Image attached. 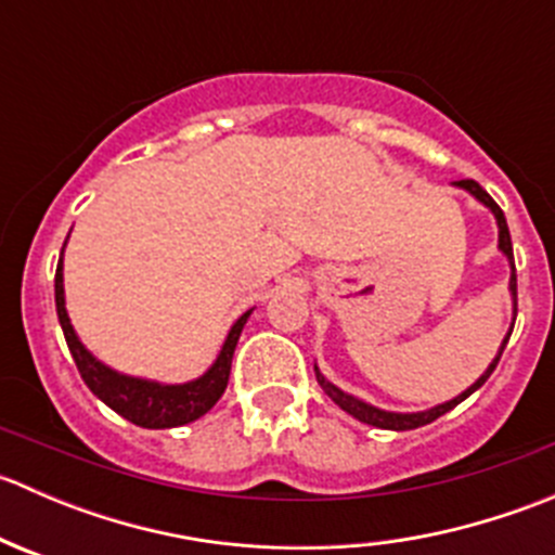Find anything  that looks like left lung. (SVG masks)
Returning a JSON list of instances; mask_svg holds the SVG:
<instances>
[{"instance_id": "left-lung-1", "label": "left lung", "mask_w": 555, "mask_h": 555, "mask_svg": "<svg viewBox=\"0 0 555 555\" xmlns=\"http://www.w3.org/2000/svg\"><path fill=\"white\" fill-rule=\"evenodd\" d=\"M456 184H459V188L469 190V193H473L475 198L480 201V204H486V206H489L491 211H494V217H496V225H500V249L505 251V255H507V260H511V268H513V276H511V293H513V300H516V313H518V284H516V262H513V242H511V231H507V220H505V215H502V209H500V206H496V201L491 198V195L486 193V190L480 188L478 182H475V179H459ZM511 333H513V330H511ZM511 333H507V338L502 340V349H500V354H496V360L491 362V365H489V371H486L483 376L478 378V382H475L473 386H469L467 391H462V395H459V397H453L451 402H443V405H438V408H429V411H424V413H386V411H378V408L367 405V402H362V400H357V397H351V395H346V391H340L338 386H333V384H330L327 378H324L322 373H319V371H317V382H319V386H322V389H324V395H327L330 400L335 402V405H338V408H344L346 413H351V416H354V418H360V422H365V424H373V427H382V429H397V433H405V429H416V427H424V424L435 422V418H440V416H443V413H449L451 408H456L459 402H462V400H467V397L473 395L475 389H480V386L486 384V378H489L491 373H494L496 362H500L502 351H505L507 340H511Z\"/></svg>"}]
</instances>
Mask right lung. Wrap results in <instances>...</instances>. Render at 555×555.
Listing matches in <instances>:
<instances>
[{"label": "right lung", "instance_id": "right-lung-1", "mask_svg": "<svg viewBox=\"0 0 555 555\" xmlns=\"http://www.w3.org/2000/svg\"><path fill=\"white\" fill-rule=\"evenodd\" d=\"M55 311H59V322L61 330H64L66 346H69L72 357H75V365L77 371H80L82 382L88 384V389H91L99 400L106 402L112 411L120 413L122 418H128V422L137 424V427L147 429L182 427V424L195 422V418L204 416V413L220 400L222 391H225L228 386V376H231V362L238 344V335H242L246 317H249V311L238 317V322L233 324L231 333H228L220 357H217V362L204 373V376L195 378V382L190 384L160 386L155 382H142V378L120 376V373L109 371V367L102 365V362L77 340L64 309V273H61V260L59 268H55Z\"/></svg>", "mask_w": 555, "mask_h": 555}]
</instances>
